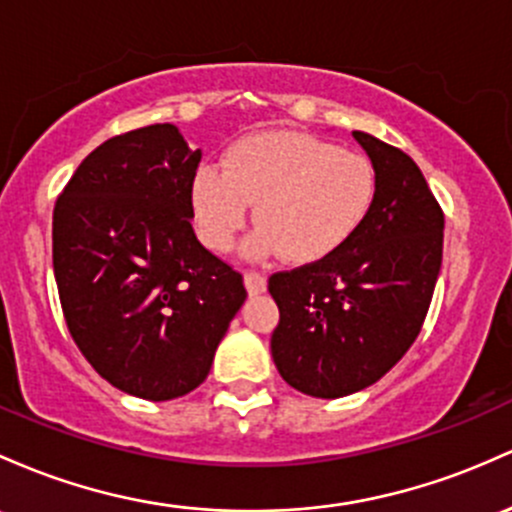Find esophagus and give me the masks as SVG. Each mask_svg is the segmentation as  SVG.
Masks as SVG:
<instances>
[{"label":"esophagus","instance_id":"esophagus-1","mask_svg":"<svg viewBox=\"0 0 512 512\" xmlns=\"http://www.w3.org/2000/svg\"><path fill=\"white\" fill-rule=\"evenodd\" d=\"M245 289H247V294H250V296L262 294V291L267 289L265 274H260V272H245Z\"/></svg>","mask_w":512,"mask_h":512}]
</instances>
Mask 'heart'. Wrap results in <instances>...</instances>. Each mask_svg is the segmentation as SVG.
I'll return each instance as SVG.
<instances>
[{
	"label": "heart",
	"mask_w": 512,
	"mask_h": 512,
	"mask_svg": "<svg viewBox=\"0 0 512 512\" xmlns=\"http://www.w3.org/2000/svg\"><path fill=\"white\" fill-rule=\"evenodd\" d=\"M376 174L367 155L294 131L235 143L223 167L201 165L192 182L199 235L226 252L255 204L260 228L245 243L250 257L279 252L311 265L340 250L372 209Z\"/></svg>",
	"instance_id": "heart-1"
}]
</instances>
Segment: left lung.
Wrapping results in <instances>:
<instances>
[{"label":"left lung","instance_id":"left-lung-1","mask_svg":"<svg viewBox=\"0 0 512 512\" xmlns=\"http://www.w3.org/2000/svg\"><path fill=\"white\" fill-rule=\"evenodd\" d=\"M372 209L340 250L269 277L272 359L296 391L340 398L379 381L418 338L442 265L445 216L418 165L369 133Z\"/></svg>","mask_w":512,"mask_h":512}]
</instances>
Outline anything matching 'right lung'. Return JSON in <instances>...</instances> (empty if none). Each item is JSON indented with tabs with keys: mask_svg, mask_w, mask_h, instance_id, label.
<instances>
[{
	"mask_svg": "<svg viewBox=\"0 0 512 512\" xmlns=\"http://www.w3.org/2000/svg\"><path fill=\"white\" fill-rule=\"evenodd\" d=\"M201 150L172 123L92 150L53 211V272L72 340L116 389L172 401L209 376L243 274L192 228Z\"/></svg>",
	"mask_w": 512,
	"mask_h": 512,
	"instance_id": "add662e5",
	"label": "right lung"
}]
</instances>
